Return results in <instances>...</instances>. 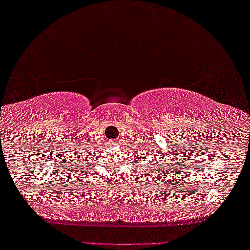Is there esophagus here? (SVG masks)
I'll return each mask as SVG.
<instances>
[{
  "label": "esophagus",
  "instance_id": "obj_1",
  "mask_svg": "<svg viewBox=\"0 0 250 250\" xmlns=\"http://www.w3.org/2000/svg\"><path fill=\"white\" fill-rule=\"evenodd\" d=\"M117 142H118V141H117V140H115V139H114V140H111V141H110V142H109V143H110V145H111V146H115V145H117Z\"/></svg>",
  "mask_w": 250,
  "mask_h": 250
}]
</instances>
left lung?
<instances>
[{
    "mask_svg": "<svg viewBox=\"0 0 250 250\" xmlns=\"http://www.w3.org/2000/svg\"><path fill=\"white\" fill-rule=\"evenodd\" d=\"M164 163V162H163ZM167 165H168V162H167ZM163 168H164V167H163Z\"/></svg>",
    "mask_w": 250,
    "mask_h": 250,
    "instance_id": "obj_1",
    "label": "left lung"
}]
</instances>
